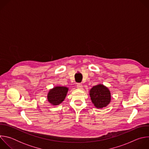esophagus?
I'll list each match as a JSON object with an SVG mask.
<instances>
[{
	"label": "esophagus",
	"instance_id": "1",
	"mask_svg": "<svg viewBox=\"0 0 149 149\" xmlns=\"http://www.w3.org/2000/svg\"><path fill=\"white\" fill-rule=\"evenodd\" d=\"M77 88H78V89H82V84H78L77 85Z\"/></svg>",
	"mask_w": 149,
	"mask_h": 149
}]
</instances>
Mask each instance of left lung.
Instances as JSON below:
<instances>
[{"label":"left lung","instance_id":"1","mask_svg":"<svg viewBox=\"0 0 149 149\" xmlns=\"http://www.w3.org/2000/svg\"><path fill=\"white\" fill-rule=\"evenodd\" d=\"M89 94L93 104L97 109L106 107L111 102V92L103 84H99L93 87Z\"/></svg>","mask_w":149,"mask_h":149}]
</instances>
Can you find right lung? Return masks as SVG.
<instances>
[{
    "instance_id": "1",
    "label": "right lung",
    "mask_w": 149,
    "mask_h": 149,
    "mask_svg": "<svg viewBox=\"0 0 149 149\" xmlns=\"http://www.w3.org/2000/svg\"><path fill=\"white\" fill-rule=\"evenodd\" d=\"M69 88L64 86H55L47 94L48 102L52 105H58L65 100Z\"/></svg>"
}]
</instances>
